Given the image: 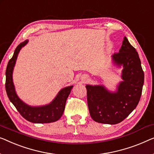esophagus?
Returning a JSON list of instances; mask_svg holds the SVG:
<instances>
[{
    "mask_svg": "<svg viewBox=\"0 0 154 154\" xmlns=\"http://www.w3.org/2000/svg\"><path fill=\"white\" fill-rule=\"evenodd\" d=\"M82 81H87L88 80V76H85V77H82Z\"/></svg>",
    "mask_w": 154,
    "mask_h": 154,
    "instance_id": "obj_1",
    "label": "esophagus"
}]
</instances>
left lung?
<instances>
[{
  "label": "left lung",
  "mask_w": 154,
  "mask_h": 154,
  "mask_svg": "<svg viewBox=\"0 0 154 154\" xmlns=\"http://www.w3.org/2000/svg\"><path fill=\"white\" fill-rule=\"evenodd\" d=\"M112 63L121 68L122 79L115 92L103 85H87L88 104L91 117L101 124H116L136 108L141 97L144 74L138 53L124 37L119 53L112 55Z\"/></svg>",
  "instance_id": "obj_1"
}]
</instances>
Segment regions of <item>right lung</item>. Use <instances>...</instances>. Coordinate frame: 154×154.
<instances>
[{
  "label": "right lung",
  "mask_w": 154,
  "mask_h": 154,
  "mask_svg": "<svg viewBox=\"0 0 154 154\" xmlns=\"http://www.w3.org/2000/svg\"><path fill=\"white\" fill-rule=\"evenodd\" d=\"M25 40L17 46L12 58L8 62L6 69L5 89L10 101L15 106L22 117L28 122L36 124L51 123L56 122L62 117L65 108L66 101L72 91L73 85L62 88L50 103L40 106H29L18 97L13 82V71L20 50L28 44Z\"/></svg>",
  "instance_id": "1"
}]
</instances>
